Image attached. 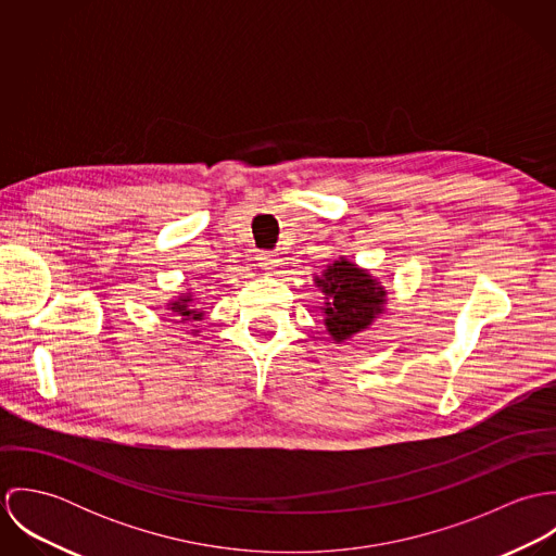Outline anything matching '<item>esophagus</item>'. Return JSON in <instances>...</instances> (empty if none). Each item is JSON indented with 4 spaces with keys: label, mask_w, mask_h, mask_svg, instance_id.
<instances>
[{
    "label": "esophagus",
    "mask_w": 556,
    "mask_h": 556,
    "mask_svg": "<svg viewBox=\"0 0 556 556\" xmlns=\"http://www.w3.org/2000/svg\"><path fill=\"white\" fill-rule=\"evenodd\" d=\"M258 265H261L265 271H274V269L280 265V258H278V254H274V252H261V254H258Z\"/></svg>",
    "instance_id": "obj_1"
}]
</instances>
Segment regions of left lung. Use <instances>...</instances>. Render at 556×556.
<instances>
[{"label":"left lung","mask_w":556,"mask_h":556,"mask_svg":"<svg viewBox=\"0 0 556 556\" xmlns=\"http://www.w3.org/2000/svg\"><path fill=\"white\" fill-rule=\"evenodd\" d=\"M313 282L323 293V325L333 344H344L364 333L386 315L390 293L377 276L346 256H338Z\"/></svg>","instance_id":"obj_1"}]
</instances>
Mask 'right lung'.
<instances>
[{
  "label": "right lung",
  "mask_w": 556,
  "mask_h": 556,
  "mask_svg": "<svg viewBox=\"0 0 556 556\" xmlns=\"http://www.w3.org/2000/svg\"><path fill=\"white\" fill-rule=\"evenodd\" d=\"M197 295L192 291H184V293H177V298L168 300L166 302V311L173 315L175 323H192L190 327V336H199L201 329H199V320H203L205 317V311L197 304Z\"/></svg>",
  "instance_id": "add662e5"
}]
</instances>
